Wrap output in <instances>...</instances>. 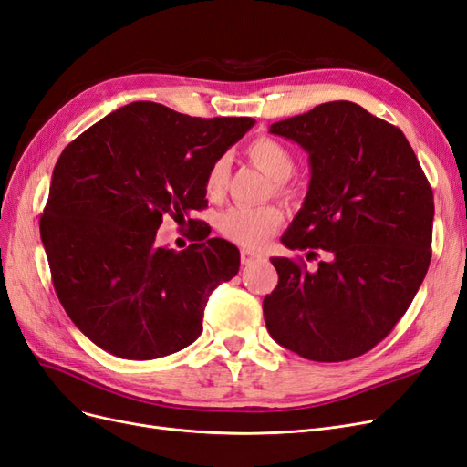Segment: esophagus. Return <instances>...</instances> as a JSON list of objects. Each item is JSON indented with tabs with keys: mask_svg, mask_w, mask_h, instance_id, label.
Returning <instances> with one entry per match:
<instances>
[{
	"mask_svg": "<svg viewBox=\"0 0 467 467\" xmlns=\"http://www.w3.org/2000/svg\"><path fill=\"white\" fill-rule=\"evenodd\" d=\"M258 260H264V254L254 252V250H243V252H240V262H243L244 265H250V264L258 262Z\"/></svg>",
	"mask_w": 467,
	"mask_h": 467,
	"instance_id": "esophagus-1",
	"label": "esophagus"
}]
</instances>
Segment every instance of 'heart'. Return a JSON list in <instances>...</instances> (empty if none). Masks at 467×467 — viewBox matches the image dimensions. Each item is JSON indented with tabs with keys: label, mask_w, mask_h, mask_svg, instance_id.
<instances>
[{
	"label": "heart",
	"mask_w": 467,
	"mask_h": 467,
	"mask_svg": "<svg viewBox=\"0 0 467 467\" xmlns=\"http://www.w3.org/2000/svg\"><path fill=\"white\" fill-rule=\"evenodd\" d=\"M248 159L260 167L269 178L277 180L279 190H285L287 180L295 169V157L287 145L267 138H255L246 147ZM229 161L219 157L205 178V192L217 198L227 186ZM219 231L236 244L258 248L272 238L283 224V212L277 205H236L219 217Z\"/></svg>",
	"instance_id": "obj_1"
}]
</instances>
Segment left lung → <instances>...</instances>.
I'll use <instances>...</instances> for the list:
<instances>
[{"mask_svg": "<svg viewBox=\"0 0 467 467\" xmlns=\"http://www.w3.org/2000/svg\"><path fill=\"white\" fill-rule=\"evenodd\" d=\"M269 133L308 153L310 184L281 243L327 260L308 272L274 258L267 332L318 363L370 351L410 308L431 264L434 200L400 128L349 100L281 119Z\"/></svg>", "mask_w": 467, "mask_h": 467, "instance_id": "1", "label": "left lung"}]
</instances>
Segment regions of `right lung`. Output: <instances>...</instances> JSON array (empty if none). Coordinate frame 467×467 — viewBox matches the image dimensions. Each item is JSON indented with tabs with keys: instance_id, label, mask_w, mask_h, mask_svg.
Here are the masks:
<instances>
[{
	"instance_id": "obj_1",
	"label": "right lung",
	"mask_w": 467,
	"mask_h": 467,
	"mask_svg": "<svg viewBox=\"0 0 467 467\" xmlns=\"http://www.w3.org/2000/svg\"><path fill=\"white\" fill-rule=\"evenodd\" d=\"M254 124L141 100L59 155L40 238L59 303L100 349L149 360L200 337L209 295L238 274V248L207 233L176 252L155 244L157 231L167 215L192 227L212 164Z\"/></svg>"
}]
</instances>
